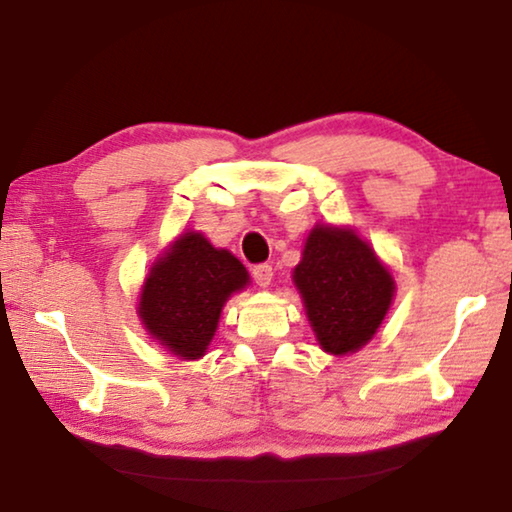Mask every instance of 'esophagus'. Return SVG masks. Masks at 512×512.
<instances>
[{
  "mask_svg": "<svg viewBox=\"0 0 512 512\" xmlns=\"http://www.w3.org/2000/svg\"><path fill=\"white\" fill-rule=\"evenodd\" d=\"M253 277H255V282L259 284V287L266 289L268 284H271V280H273V266H268V264L255 266L253 268Z\"/></svg>",
  "mask_w": 512,
  "mask_h": 512,
  "instance_id": "esophagus-1",
  "label": "esophagus"
}]
</instances>
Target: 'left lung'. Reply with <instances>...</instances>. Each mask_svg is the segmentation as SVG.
Returning <instances> with one entry per match:
<instances>
[{"mask_svg":"<svg viewBox=\"0 0 512 512\" xmlns=\"http://www.w3.org/2000/svg\"><path fill=\"white\" fill-rule=\"evenodd\" d=\"M291 277L320 350L334 357L368 345L395 298L391 268L348 225L316 223Z\"/></svg>","mask_w":512,"mask_h":512,"instance_id":"8db88e82","label":"left lung"}]
</instances>
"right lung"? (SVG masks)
<instances>
[{"label":"right lung","mask_w":512,"mask_h":512,"mask_svg":"<svg viewBox=\"0 0 512 512\" xmlns=\"http://www.w3.org/2000/svg\"><path fill=\"white\" fill-rule=\"evenodd\" d=\"M250 284L246 266L203 232L187 230L162 250L144 277L137 316L155 343L183 361L205 357L232 293Z\"/></svg>","instance_id":"obj_1"}]
</instances>
